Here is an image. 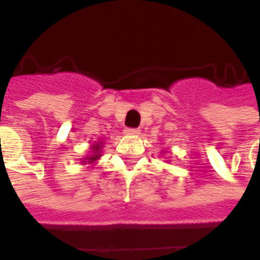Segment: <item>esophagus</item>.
I'll list each match as a JSON object with an SVG mask.
<instances>
[{
    "mask_svg": "<svg viewBox=\"0 0 260 260\" xmlns=\"http://www.w3.org/2000/svg\"><path fill=\"white\" fill-rule=\"evenodd\" d=\"M139 132L141 131L136 129V128H125L124 129V134L126 136H135V135H139Z\"/></svg>",
    "mask_w": 260,
    "mask_h": 260,
    "instance_id": "obj_1",
    "label": "esophagus"
}]
</instances>
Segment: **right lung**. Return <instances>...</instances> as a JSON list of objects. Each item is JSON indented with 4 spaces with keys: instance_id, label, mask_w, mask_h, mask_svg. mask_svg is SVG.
<instances>
[{
    "instance_id": "right-lung-1",
    "label": "right lung",
    "mask_w": 260,
    "mask_h": 260,
    "mask_svg": "<svg viewBox=\"0 0 260 260\" xmlns=\"http://www.w3.org/2000/svg\"><path fill=\"white\" fill-rule=\"evenodd\" d=\"M102 142H97L94 145H91V152L90 154L85 157L86 161H82V163H94L97 158L102 156Z\"/></svg>"
}]
</instances>
